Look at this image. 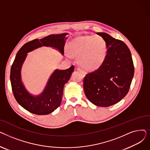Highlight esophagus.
Returning <instances> with one entry per match:
<instances>
[{"mask_svg":"<svg viewBox=\"0 0 150 150\" xmlns=\"http://www.w3.org/2000/svg\"><path fill=\"white\" fill-rule=\"evenodd\" d=\"M76 70H78V71H80V72H81L82 74H83L84 75H86V72H85V71L83 69H81V68H80V67H77L76 68Z\"/></svg>","mask_w":150,"mask_h":150,"instance_id":"34e87169","label":"esophagus"}]
</instances>
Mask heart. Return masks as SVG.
Segmentation results:
<instances>
[{"label": "heart", "mask_w": 150, "mask_h": 150, "mask_svg": "<svg viewBox=\"0 0 150 150\" xmlns=\"http://www.w3.org/2000/svg\"><path fill=\"white\" fill-rule=\"evenodd\" d=\"M69 49L71 54L79 58L80 66L90 70L100 68L108 53L107 43L99 35L78 36L70 42Z\"/></svg>", "instance_id": "heart-1"}]
</instances>
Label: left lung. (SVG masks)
Here are the masks:
<instances>
[{"instance_id": "obj_1", "label": "left lung", "mask_w": 150, "mask_h": 150, "mask_svg": "<svg viewBox=\"0 0 150 150\" xmlns=\"http://www.w3.org/2000/svg\"><path fill=\"white\" fill-rule=\"evenodd\" d=\"M108 45L102 66L84 78L85 95L92 103L108 107L120 101L128 93L134 73L130 50L123 41L106 33H97Z\"/></svg>"}]
</instances>
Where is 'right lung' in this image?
Instances as JSON below:
<instances>
[{"label":"right lung","mask_w":150,"mask_h":150,"mask_svg":"<svg viewBox=\"0 0 150 150\" xmlns=\"http://www.w3.org/2000/svg\"><path fill=\"white\" fill-rule=\"evenodd\" d=\"M68 33L50 35L36 39L23 45L16 54L10 72V81L15 99L22 107L37 115H46L57 109L62 100L63 89L74 70V66L66 70L56 69L50 75L42 92L33 96L27 91L21 79V69L27 53L42 46L50 47L64 54L66 37Z\"/></svg>","instance_id":"add662e5"}]
</instances>
